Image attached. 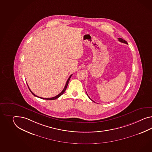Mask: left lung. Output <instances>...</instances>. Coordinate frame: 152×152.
I'll return each instance as SVG.
<instances>
[{"instance_id":"obj_1","label":"left lung","mask_w":152,"mask_h":152,"mask_svg":"<svg viewBox=\"0 0 152 152\" xmlns=\"http://www.w3.org/2000/svg\"><path fill=\"white\" fill-rule=\"evenodd\" d=\"M118 41H120V42H121V43H125V44H127V45H128V43H127V42H126V41H125V40H124V39H122V38H118ZM87 96H88V94H87ZM88 96V97H89V96ZM89 99H91V98H89ZM91 100H92V99H91ZM93 101V100H92ZM93 102H94V101H93Z\"/></svg>"}]
</instances>
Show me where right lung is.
<instances>
[{
	"instance_id": "add662e5",
	"label": "right lung",
	"mask_w": 152,
	"mask_h": 152,
	"mask_svg": "<svg viewBox=\"0 0 152 152\" xmlns=\"http://www.w3.org/2000/svg\"><path fill=\"white\" fill-rule=\"evenodd\" d=\"M72 75V74L70 76V77H69V78L67 79V80L66 83V85H65V87H64V88L63 89V91H62V92L61 93H60L59 94H58V95H57V96H54V97H52V98H41V97H39V96H38L36 95V94H34V93L32 92L31 91V89L29 88V87L28 86V88L30 89V91H31V92L32 93V94L34 96H37V97H38V98H40L41 99H47V100H54V99H57V98H58L59 96H61L62 94H63L65 92V90L66 89L67 87V85H68V83H69V82L70 81V80L71 77V76ZM28 86V85H27Z\"/></svg>"
}]
</instances>
